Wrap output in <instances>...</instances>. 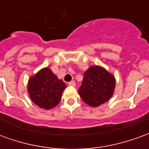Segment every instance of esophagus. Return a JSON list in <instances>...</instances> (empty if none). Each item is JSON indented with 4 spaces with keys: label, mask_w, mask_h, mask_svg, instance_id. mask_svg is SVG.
<instances>
[{
    "label": "esophagus",
    "mask_w": 149,
    "mask_h": 149,
    "mask_svg": "<svg viewBox=\"0 0 149 149\" xmlns=\"http://www.w3.org/2000/svg\"><path fill=\"white\" fill-rule=\"evenodd\" d=\"M68 85H69V86H72V87H75V86H76V83H75L74 81H70V82H68Z\"/></svg>",
    "instance_id": "esophagus-1"
}]
</instances>
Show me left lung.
Listing matches in <instances>:
<instances>
[{"label": "left lung", "mask_w": 149, "mask_h": 149, "mask_svg": "<svg viewBox=\"0 0 149 149\" xmlns=\"http://www.w3.org/2000/svg\"><path fill=\"white\" fill-rule=\"evenodd\" d=\"M115 85L113 75L100 66H91L84 72L78 93L87 104L98 107L112 97Z\"/></svg>", "instance_id": "left-lung-1"}]
</instances>
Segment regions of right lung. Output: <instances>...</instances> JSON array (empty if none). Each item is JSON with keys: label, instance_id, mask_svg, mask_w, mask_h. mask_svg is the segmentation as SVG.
I'll return each instance as SVG.
<instances>
[{"label": "right lung", "instance_id": "add662e5", "mask_svg": "<svg viewBox=\"0 0 149 149\" xmlns=\"http://www.w3.org/2000/svg\"><path fill=\"white\" fill-rule=\"evenodd\" d=\"M66 87L49 68H44L29 78L28 93L37 106L48 110L58 104Z\"/></svg>", "mask_w": 149, "mask_h": 149}]
</instances>
